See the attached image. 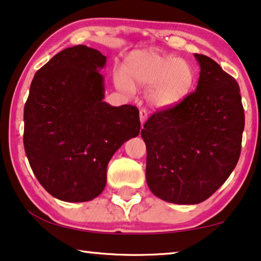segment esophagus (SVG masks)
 Returning <instances> with one entry per match:
<instances>
[{
	"label": "esophagus",
	"mask_w": 261,
	"mask_h": 261,
	"mask_svg": "<svg viewBox=\"0 0 261 261\" xmlns=\"http://www.w3.org/2000/svg\"><path fill=\"white\" fill-rule=\"evenodd\" d=\"M148 118V113L146 110H140V121H141V125L143 126L144 122H146V120Z\"/></svg>",
	"instance_id": "obj_1"
}]
</instances>
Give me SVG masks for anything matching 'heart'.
<instances>
[{
    "instance_id": "obj_1",
    "label": "heart",
    "mask_w": 261,
    "mask_h": 261,
    "mask_svg": "<svg viewBox=\"0 0 261 261\" xmlns=\"http://www.w3.org/2000/svg\"><path fill=\"white\" fill-rule=\"evenodd\" d=\"M196 80L197 72L187 59L154 50H140L126 58L123 74L115 77V85L126 93L148 87L147 102L164 110L179 105L189 97Z\"/></svg>"
}]
</instances>
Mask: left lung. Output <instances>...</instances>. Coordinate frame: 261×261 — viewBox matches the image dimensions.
Instances as JSON below:
<instances>
[{"label":"left lung","instance_id":"left-lung-1","mask_svg":"<svg viewBox=\"0 0 261 261\" xmlns=\"http://www.w3.org/2000/svg\"><path fill=\"white\" fill-rule=\"evenodd\" d=\"M196 91L144 123L146 179L166 202L198 204L218 190L237 166L245 115L233 77L214 59L195 54Z\"/></svg>","mask_w":261,"mask_h":261}]
</instances>
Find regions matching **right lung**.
Masks as SVG:
<instances>
[{"instance_id": "add662e5", "label": "right lung", "mask_w": 261, "mask_h": 261, "mask_svg": "<svg viewBox=\"0 0 261 261\" xmlns=\"http://www.w3.org/2000/svg\"><path fill=\"white\" fill-rule=\"evenodd\" d=\"M106 56L67 47L36 72L24 106V149L42 187L64 202H87L106 186L107 164L140 133L139 110L103 101Z\"/></svg>"}]
</instances>
